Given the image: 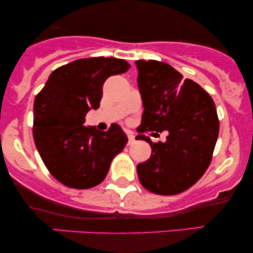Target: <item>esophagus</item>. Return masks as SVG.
<instances>
[{"mask_svg":"<svg viewBox=\"0 0 253 253\" xmlns=\"http://www.w3.org/2000/svg\"><path fill=\"white\" fill-rule=\"evenodd\" d=\"M127 136H128V145H132L133 143H134V135L130 134V133H127Z\"/></svg>","mask_w":253,"mask_h":253,"instance_id":"1","label":"esophagus"}]
</instances>
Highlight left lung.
<instances>
[{
	"mask_svg": "<svg viewBox=\"0 0 253 253\" xmlns=\"http://www.w3.org/2000/svg\"><path fill=\"white\" fill-rule=\"evenodd\" d=\"M138 86L144 113L136 140L150 144L152 153L136 165L139 181L151 193L176 195L189 189L210 167L217 135L215 104L206 90L169 64L136 60ZM147 130L169 135L165 143H152ZM157 134V133H155Z\"/></svg>",
	"mask_w": 253,
	"mask_h": 253,
	"instance_id": "left-lung-1",
	"label": "left lung"
}]
</instances>
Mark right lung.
<instances>
[{
	"label": "right lung",
	"mask_w": 253,
	"mask_h": 253,
	"mask_svg": "<svg viewBox=\"0 0 253 253\" xmlns=\"http://www.w3.org/2000/svg\"><path fill=\"white\" fill-rule=\"evenodd\" d=\"M130 68L125 59L94 57L60 66L34 100V143L57 181L75 189L100 184L113 158L126 146L127 135L113 124L107 132L83 126L85 114L97 109L104 81Z\"/></svg>",
	"instance_id": "right-lung-1"
}]
</instances>
